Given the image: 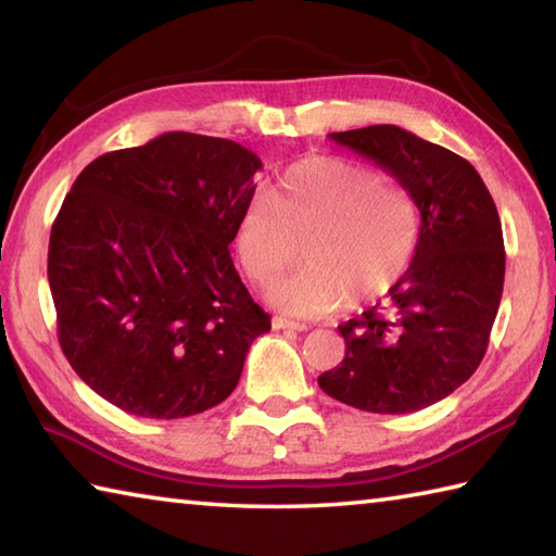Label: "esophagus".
<instances>
[{"label":"esophagus","mask_w":556,"mask_h":556,"mask_svg":"<svg viewBox=\"0 0 556 556\" xmlns=\"http://www.w3.org/2000/svg\"><path fill=\"white\" fill-rule=\"evenodd\" d=\"M274 328L276 331H307V326L300 324V321H290L286 316H274Z\"/></svg>","instance_id":"esophagus-1"}]
</instances>
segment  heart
Masks as SVG:
<instances>
[{"label": "heart", "instance_id": "b5f03b06", "mask_svg": "<svg viewBox=\"0 0 556 556\" xmlns=\"http://www.w3.org/2000/svg\"><path fill=\"white\" fill-rule=\"evenodd\" d=\"M420 242V213L410 191L377 167L338 155H309L278 177L274 199L256 194L235 225V249L247 278L268 286L307 249V268L268 290V302L292 316H326L391 292Z\"/></svg>", "mask_w": 556, "mask_h": 556}]
</instances>
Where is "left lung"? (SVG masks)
<instances>
[{
    "label": "left lung",
    "instance_id": "1",
    "mask_svg": "<svg viewBox=\"0 0 556 556\" xmlns=\"http://www.w3.org/2000/svg\"><path fill=\"white\" fill-rule=\"evenodd\" d=\"M328 136L399 179L422 225L399 286L338 326L345 357L319 387L357 410H422L466 383L486 353L506 268L500 213L478 169L444 146L395 124Z\"/></svg>",
    "mask_w": 556,
    "mask_h": 556
}]
</instances>
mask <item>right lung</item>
<instances>
[{
    "label": "right lung",
    "mask_w": 556,
    "mask_h": 556,
    "mask_svg": "<svg viewBox=\"0 0 556 556\" xmlns=\"http://www.w3.org/2000/svg\"><path fill=\"white\" fill-rule=\"evenodd\" d=\"M256 169L240 143L167 131L76 177L50 232L56 336L78 377L119 410H208L270 331L228 249Z\"/></svg>",
    "instance_id": "1"
}]
</instances>
